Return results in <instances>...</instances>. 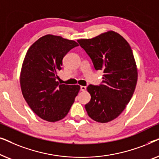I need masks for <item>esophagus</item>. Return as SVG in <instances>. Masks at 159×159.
<instances>
[{
  "mask_svg": "<svg viewBox=\"0 0 159 159\" xmlns=\"http://www.w3.org/2000/svg\"><path fill=\"white\" fill-rule=\"evenodd\" d=\"M86 86H81L80 87V90H82V91H84L86 90Z\"/></svg>",
  "mask_w": 159,
  "mask_h": 159,
  "instance_id": "esophagus-1",
  "label": "esophagus"
}]
</instances>
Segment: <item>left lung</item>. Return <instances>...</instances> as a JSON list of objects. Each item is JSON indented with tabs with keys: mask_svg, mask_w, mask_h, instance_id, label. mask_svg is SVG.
<instances>
[{
	"mask_svg": "<svg viewBox=\"0 0 159 159\" xmlns=\"http://www.w3.org/2000/svg\"><path fill=\"white\" fill-rule=\"evenodd\" d=\"M77 42L90 56L95 70H103L104 73L102 84H90L87 88L91 95L85 105L88 116L101 123L114 120L131 100L138 81L131 47L114 31Z\"/></svg>",
	"mask_w": 159,
	"mask_h": 159,
	"instance_id": "left-lung-1",
	"label": "left lung"
}]
</instances>
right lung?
I'll list each match as a JSON object with an SVG mask.
<instances>
[{
	"label": "right lung",
	"mask_w": 159,
	"mask_h": 159,
	"mask_svg": "<svg viewBox=\"0 0 159 159\" xmlns=\"http://www.w3.org/2000/svg\"><path fill=\"white\" fill-rule=\"evenodd\" d=\"M74 40L47 34L39 38L26 53L20 75L21 92L30 108L50 122L66 116L80 87L57 81L66 54L78 46Z\"/></svg>",
	"instance_id": "obj_1"
}]
</instances>
